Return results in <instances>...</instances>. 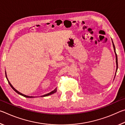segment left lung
<instances>
[{
	"label": "left lung",
	"mask_w": 125,
	"mask_h": 125,
	"mask_svg": "<svg viewBox=\"0 0 125 125\" xmlns=\"http://www.w3.org/2000/svg\"><path fill=\"white\" fill-rule=\"evenodd\" d=\"M113 42V47H114V52L115 53V55H116V72H117V68H118V63H117V54L116 53V51H115V45H114V44L113 43V41H112ZM116 74H115V75H116Z\"/></svg>",
	"instance_id": "left-lung-1"
}]
</instances>
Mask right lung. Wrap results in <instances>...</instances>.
I'll use <instances>...</instances> for the list:
<instances>
[{
  "label": "right lung",
  "instance_id": "1",
  "mask_svg": "<svg viewBox=\"0 0 125 125\" xmlns=\"http://www.w3.org/2000/svg\"><path fill=\"white\" fill-rule=\"evenodd\" d=\"M5 76H6V78H7V80H8V83H9V85H10V86H11V87L12 88V89H13L15 92H16L17 93H18V94H20V95H22V96H24V97H26V98H34V96H27V95H24V94H22V93H20V92H19L18 90H16L15 89L13 86H12V85H11V84H10V83L9 82V80H8V78H7V74H6V71H5ZM57 92V89L56 88L54 90H53V91H52L51 92H50V93H48V94H45V95H42V96H41V97H43V96H48V95H51V94H54V93H55Z\"/></svg>",
  "mask_w": 125,
  "mask_h": 125
}]
</instances>
